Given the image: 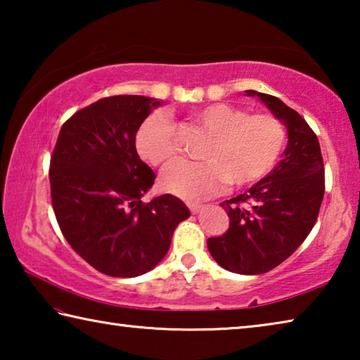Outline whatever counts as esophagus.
I'll list each match as a JSON object with an SVG mask.
<instances>
[{
    "label": "esophagus",
    "instance_id": "34e87169",
    "mask_svg": "<svg viewBox=\"0 0 360 360\" xmlns=\"http://www.w3.org/2000/svg\"><path fill=\"white\" fill-rule=\"evenodd\" d=\"M187 206H188V210H191L192 214H197V212H200L203 208V205H200V203H187Z\"/></svg>",
    "mask_w": 360,
    "mask_h": 360
}]
</instances>
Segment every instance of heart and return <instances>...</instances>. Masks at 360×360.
I'll use <instances>...</instances> for the list:
<instances>
[{
  "instance_id": "heart-1",
  "label": "heart",
  "mask_w": 360,
  "mask_h": 360,
  "mask_svg": "<svg viewBox=\"0 0 360 360\" xmlns=\"http://www.w3.org/2000/svg\"><path fill=\"white\" fill-rule=\"evenodd\" d=\"M195 124L210 133L203 162H176L165 169L162 186L186 200H203L225 184L252 186L271 172L285 144L281 120L271 114H249L229 103H211L191 114ZM136 149L146 162L165 167L179 154L176 125L157 111L136 131Z\"/></svg>"
}]
</instances>
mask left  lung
<instances>
[{
    "mask_svg": "<svg viewBox=\"0 0 360 360\" xmlns=\"http://www.w3.org/2000/svg\"><path fill=\"white\" fill-rule=\"evenodd\" d=\"M284 122L289 143L273 172L246 193L221 203L230 227L208 238L212 257L225 270L262 275L284 262L314 227L326 179L318 136L300 114L273 95L248 90Z\"/></svg>",
    "mask_w": 360,
    "mask_h": 360,
    "instance_id": "left-lung-1",
    "label": "left lung"
}]
</instances>
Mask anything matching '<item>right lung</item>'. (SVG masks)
<instances>
[{
    "mask_svg": "<svg viewBox=\"0 0 360 360\" xmlns=\"http://www.w3.org/2000/svg\"><path fill=\"white\" fill-rule=\"evenodd\" d=\"M160 101L106 96L65 122L51 155V197L70 246L95 270L133 278L168 252L173 231L191 216L174 195L149 203L155 173L139 158L136 131Z\"/></svg>",
    "mask_w": 360,
    "mask_h": 360,
    "instance_id": "obj_1",
    "label": "right lung"
}]
</instances>
